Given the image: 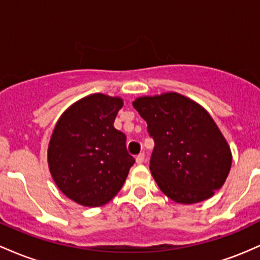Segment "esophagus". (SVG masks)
<instances>
[{
    "instance_id": "1",
    "label": "esophagus",
    "mask_w": 260,
    "mask_h": 260,
    "mask_svg": "<svg viewBox=\"0 0 260 260\" xmlns=\"http://www.w3.org/2000/svg\"><path fill=\"white\" fill-rule=\"evenodd\" d=\"M145 161V154L144 153H140L138 157H136V163L138 165H141V163H144Z\"/></svg>"
}]
</instances>
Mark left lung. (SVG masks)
<instances>
[{
  "mask_svg": "<svg viewBox=\"0 0 260 260\" xmlns=\"http://www.w3.org/2000/svg\"><path fill=\"white\" fill-rule=\"evenodd\" d=\"M154 141L151 173L162 193L179 204L200 203L223 185L230 146L203 107L176 92L133 103Z\"/></svg>",
  "mask_w": 260,
  "mask_h": 260,
  "instance_id": "1",
  "label": "left lung"
}]
</instances>
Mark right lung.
<instances>
[{"instance_id":"1","label":"right lung","mask_w":260,"mask_h":260,"mask_svg":"<svg viewBox=\"0 0 260 260\" xmlns=\"http://www.w3.org/2000/svg\"><path fill=\"white\" fill-rule=\"evenodd\" d=\"M119 97L95 93L67 108L49 142L48 163L57 188L75 203L102 206L120 190L131 166L126 136L114 127Z\"/></svg>"}]
</instances>
